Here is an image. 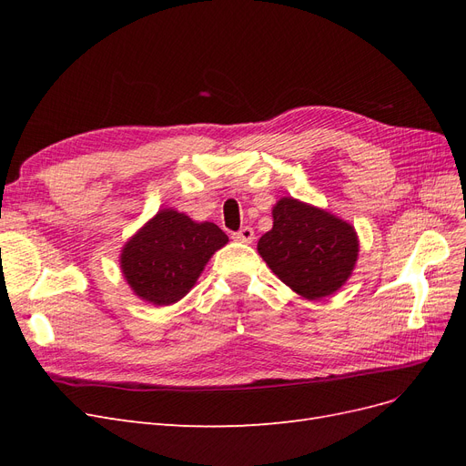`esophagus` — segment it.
<instances>
[{
    "label": "esophagus",
    "instance_id": "obj_1",
    "mask_svg": "<svg viewBox=\"0 0 466 466\" xmlns=\"http://www.w3.org/2000/svg\"><path fill=\"white\" fill-rule=\"evenodd\" d=\"M233 238L238 243H252V238H255V231H252V228H243L237 233H233Z\"/></svg>",
    "mask_w": 466,
    "mask_h": 466
}]
</instances>
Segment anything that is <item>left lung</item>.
<instances>
[{
	"label": "left lung",
	"mask_w": 466,
	"mask_h": 466,
	"mask_svg": "<svg viewBox=\"0 0 466 466\" xmlns=\"http://www.w3.org/2000/svg\"><path fill=\"white\" fill-rule=\"evenodd\" d=\"M272 229L258 241L270 270L307 299L340 289L358 260V235L350 223L315 206L281 198Z\"/></svg>",
	"instance_id": "left-lung-1"
}]
</instances>
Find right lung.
<instances>
[{
    "label": "right lung",
    "mask_w": 466,
    "mask_h": 466,
    "mask_svg": "<svg viewBox=\"0 0 466 466\" xmlns=\"http://www.w3.org/2000/svg\"><path fill=\"white\" fill-rule=\"evenodd\" d=\"M229 238L216 223H196L175 209H161L122 250V274L139 298L171 305L185 298L206 262Z\"/></svg>",
    "instance_id": "obj_1"
}]
</instances>
